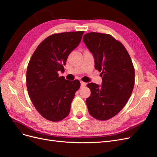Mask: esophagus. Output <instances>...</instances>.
Listing matches in <instances>:
<instances>
[{
    "instance_id": "1",
    "label": "esophagus",
    "mask_w": 157,
    "mask_h": 157,
    "mask_svg": "<svg viewBox=\"0 0 157 157\" xmlns=\"http://www.w3.org/2000/svg\"><path fill=\"white\" fill-rule=\"evenodd\" d=\"M86 82H84L82 81L80 82V86H81V87H84V86H86Z\"/></svg>"
}]
</instances>
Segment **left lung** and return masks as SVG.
Segmentation results:
<instances>
[{
    "mask_svg": "<svg viewBox=\"0 0 157 157\" xmlns=\"http://www.w3.org/2000/svg\"><path fill=\"white\" fill-rule=\"evenodd\" d=\"M83 41L102 77L101 86L87 84L91 95L86 105L92 117L106 121L117 115L130 98L135 82L134 65L125 47L110 35L88 33Z\"/></svg>",
    "mask_w": 157,
    "mask_h": 157,
    "instance_id": "8db88e82",
    "label": "left lung"
}]
</instances>
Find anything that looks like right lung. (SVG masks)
I'll list each match as a JSON object with an SVG mask.
<instances>
[{"mask_svg": "<svg viewBox=\"0 0 157 157\" xmlns=\"http://www.w3.org/2000/svg\"><path fill=\"white\" fill-rule=\"evenodd\" d=\"M84 31L53 34L38 46L27 66L28 94L35 109L46 119L58 122L67 117L78 80L73 81L59 77L63 71L69 54L81 41Z\"/></svg>", "mask_w": 157, "mask_h": 157, "instance_id": "1", "label": "right lung"}]
</instances>
